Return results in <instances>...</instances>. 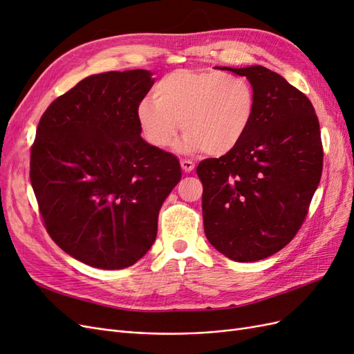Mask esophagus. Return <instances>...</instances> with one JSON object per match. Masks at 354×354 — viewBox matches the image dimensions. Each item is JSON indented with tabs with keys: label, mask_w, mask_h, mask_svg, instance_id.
I'll return each instance as SVG.
<instances>
[{
	"label": "esophagus",
	"mask_w": 354,
	"mask_h": 354,
	"mask_svg": "<svg viewBox=\"0 0 354 354\" xmlns=\"http://www.w3.org/2000/svg\"><path fill=\"white\" fill-rule=\"evenodd\" d=\"M180 165H181V168H183L185 173H190V171H194V168H195V164L192 162L190 159H181Z\"/></svg>",
	"instance_id": "34e87169"
}]
</instances>
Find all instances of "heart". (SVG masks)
I'll return each instance as SVG.
<instances>
[{
	"instance_id": "heart-1",
	"label": "heart",
	"mask_w": 354,
	"mask_h": 354,
	"mask_svg": "<svg viewBox=\"0 0 354 354\" xmlns=\"http://www.w3.org/2000/svg\"><path fill=\"white\" fill-rule=\"evenodd\" d=\"M153 97L137 103L136 116L146 140L159 149L176 143L181 122L186 152L224 155L242 142L255 112L251 82L217 71L169 72L156 82Z\"/></svg>"
}]
</instances>
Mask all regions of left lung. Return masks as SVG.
I'll return each instance as SVG.
<instances>
[{"label":"left lung","instance_id":"8db88e82","mask_svg":"<svg viewBox=\"0 0 354 354\" xmlns=\"http://www.w3.org/2000/svg\"><path fill=\"white\" fill-rule=\"evenodd\" d=\"M246 77L255 93L252 122L242 142L203 159V229L227 259H267L303 226L324 167L320 127L312 102L264 66L218 68Z\"/></svg>","mask_w":354,"mask_h":354}]
</instances>
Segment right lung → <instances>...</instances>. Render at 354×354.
Segmentation results:
<instances>
[{
  "label": "right lung",
  "instance_id": "right-lung-1",
  "mask_svg": "<svg viewBox=\"0 0 354 354\" xmlns=\"http://www.w3.org/2000/svg\"><path fill=\"white\" fill-rule=\"evenodd\" d=\"M152 85L143 69L87 77L42 113L30 147L50 238L97 269H125L151 250L160 205L181 178L178 159L140 136L136 108Z\"/></svg>",
  "mask_w": 354,
  "mask_h": 354
}]
</instances>
